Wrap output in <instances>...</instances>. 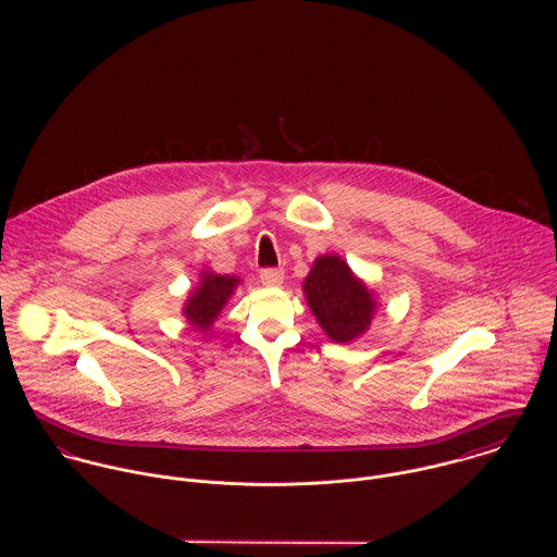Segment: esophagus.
<instances>
[{
	"mask_svg": "<svg viewBox=\"0 0 557 557\" xmlns=\"http://www.w3.org/2000/svg\"><path fill=\"white\" fill-rule=\"evenodd\" d=\"M259 278L268 287H278L283 283V278H285V272L281 268H263L259 272Z\"/></svg>",
	"mask_w": 557,
	"mask_h": 557,
	"instance_id": "obj_1",
	"label": "esophagus"
}]
</instances>
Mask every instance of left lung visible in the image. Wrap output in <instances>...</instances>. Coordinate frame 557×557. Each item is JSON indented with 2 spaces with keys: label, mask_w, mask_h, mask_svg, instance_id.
Wrapping results in <instances>:
<instances>
[{
  "label": "left lung",
  "mask_w": 557,
  "mask_h": 557,
  "mask_svg": "<svg viewBox=\"0 0 557 557\" xmlns=\"http://www.w3.org/2000/svg\"><path fill=\"white\" fill-rule=\"evenodd\" d=\"M305 294L319 325L336 343L360 336L375 311L369 289L336 255L318 257L305 281Z\"/></svg>",
  "instance_id": "1"
}]
</instances>
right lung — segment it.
<instances>
[{"instance_id": "obj_1", "label": "right lung", "mask_w": 557, "mask_h": 557, "mask_svg": "<svg viewBox=\"0 0 557 557\" xmlns=\"http://www.w3.org/2000/svg\"><path fill=\"white\" fill-rule=\"evenodd\" d=\"M236 285H238V278L203 272L199 289L190 296L188 305L184 307V315L195 327L206 330L221 313L223 305L234 294Z\"/></svg>"}]
</instances>
